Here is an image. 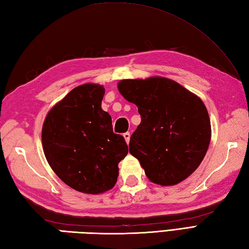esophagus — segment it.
Returning a JSON list of instances; mask_svg holds the SVG:
<instances>
[{"instance_id": "esophagus-1", "label": "esophagus", "mask_w": 249, "mask_h": 249, "mask_svg": "<svg viewBox=\"0 0 249 249\" xmlns=\"http://www.w3.org/2000/svg\"><path fill=\"white\" fill-rule=\"evenodd\" d=\"M123 137H124V139H125V141H126V143H129V140H130V134L129 133H125L124 135H123Z\"/></svg>"}]
</instances>
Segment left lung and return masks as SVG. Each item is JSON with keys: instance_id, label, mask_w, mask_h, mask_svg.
<instances>
[{"instance_id": "8db88e82", "label": "left lung", "mask_w": 249, "mask_h": 249, "mask_svg": "<svg viewBox=\"0 0 249 249\" xmlns=\"http://www.w3.org/2000/svg\"><path fill=\"white\" fill-rule=\"evenodd\" d=\"M118 89L141 116L130 137V154L151 182L172 186L184 181L199 167L210 145L211 122L202 100L163 77L124 79Z\"/></svg>"}]
</instances>
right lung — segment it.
<instances>
[{
  "label": "right lung",
  "mask_w": 249,
  "mask_h": 249,
  "mask_svg": "<svg viewBox=\"0 0 249 249\" xmlns=\"http://www.w3.org/2000/svg\"><path fill=\"white\" fill-rule=\"evenodd\" d=\"M103 86L86 83L68 93L47 114L41 141L47 161L68 186L89 195L113 188L119 162L127 155L123 136L102 109Z\"/></svg>",
  "instance_id": "obj_1"
}]
</instances>
